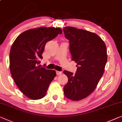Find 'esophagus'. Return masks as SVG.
<instances>
[{
    "instance_id": "esophagus-1",
    "label": "esophagus",
    "mask_w": 122,
    "mask_h": 122,
    "mask_svg": "<svg viewBox=\"0 0 122 122\" xmlns=\"http://www.w3.org/2000/svg\"><path fill=\"white\" fill-rule=\"evenodd\" d=\"M62 72L61 71H56V74L57 75H60V74H62Z\"/></svg>"
}]
</instances>
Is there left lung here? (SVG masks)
<instances>
[{
	"instance_id": "left-lung-1",
	"label": "left lung",
	"mask_w": 122,
	"mask_h": 122,
	"mask_svg": "<svg viewBox=\"0 0 122 122\" xmlns=\"http://www.w3.org/2000/svg\"><path fill=\"white\" fill-rule=\"evenodd\" d=\"M63 30L69 40L72 60L77 67L75 74L63 71L68 77L63 92L68 99L81 100L95 90L103 75L107 60L106 46L94 33L72 27H65Z\"/></svg>"
}]
</instances>
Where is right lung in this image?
Masks as SVG:
<instances>
[{
    "label": "right lung",
    "instance_id": "1",
    "mask_svg": "<svg viewBox=\"0 0 122 122\" xmlns=\"http://www.w3.org/2000/svg\"><path fill=\"white\" fill-rule=\"evenodd\" d=\"M62 33L58 27L31 29L19 35L12 44L9 57L11 74L18 88L27 97L38 100L46 95L56 72L38 65L43 59L46 43Z\"/></svg>",
    "mask_w": 122,
    "mask_h": 122
}]
</instances>
